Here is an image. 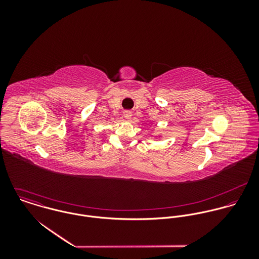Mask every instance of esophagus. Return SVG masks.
<instances>
[{
	"mask_svg": "<svg viewBox=\"0 0 259 259\" xmlns=\"http://www.w3.org/2000/svg\"><path fill=\"white\" fill-rule=\"evenodd\" d=\"M123 116H124V118H125V119H131V117H132V111H123Z\"/></svg>",
	"mask_w": 259,
	"mask_h": 259,
	"instance_id": "obj_1",
	"label": "esophagus"
}]
</instances>
